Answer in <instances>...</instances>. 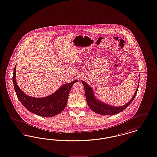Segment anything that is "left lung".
Masks as SVG:
<instances>
[{"label": "left lung", "instance_id": "obj_1", "mask_svg": "<svg viewBox=\"0 0 157 157\" xmlns=\"http://www.w3.org/2000/svg\"><path fill=\"white\" fill-rule=\"evenodd\" d=\"M81 82L84 86L86 102H87L88 106L90 108V109L92 110L94 112L97 113L98 114L105 115H115V114H117L118 113H120V112H122V111H124L134 100V99L137 94V91H138V87H139V83H140V82H138V87L135 92V94L129 102H128L127 104L123 105V106H114L106 104L104 102L100 101L99 100H98L94 94L93 90L90 85H88L86 82H84L83 81H82Z\"/></svg>", "mask_w": 157, "mask_h": 157}]
</instances>
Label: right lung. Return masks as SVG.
<instances>
[{"instance_id":"1","label":"right lung","mask_w":157,"mask_h":157,"mask_svg":"<svg viewBox=\"0 0 157 157\" xmlns=\"http://www.w3.org/2000/svg\"><path fill=\"white\" fill-rule=\"evenodd\" d=\"M66 83L49 96L44 98L29 97L19 88L16 82V66L13 74V82L17 98L30 112L44 117H52L62 112L67 106L68 95L74 83Z\"/></svg>"}]
</instances>
